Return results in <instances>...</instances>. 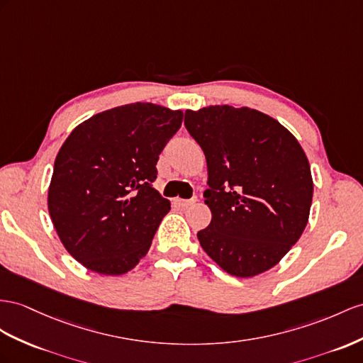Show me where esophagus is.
Returning a JSON list of instances; mask_svg holds the SVG:
<instances>
[{
    "label": "esophagus",
    "instance_id": "esophagus-1",
    "mask_svg": "<svg viewBox=\"0 0 363 363\" xmlns=\"http://www.w3.org/2000/svg\"><path fill=\"white\" fill-rule=\"evenodd\" d=\"M196 202V199H181V198H176L174 199V203L178 207H182V208H187L189 206H191V203Z\"/></svg>",
    "mask_w": 363,
    "mask_h": 363
}]
</instances>
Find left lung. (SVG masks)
I'll return each instance as SVG.
<instances>
[{"label":"left lung","mask_w":363,"mask_h":363,"mask_svg":"<svg viewBox=\"0 0 363 363\" xmlns=\"http://www.w3.org/2000/svg\"><path fill=\"white\" fill-rule=\"evenodd\" d=\"M184 124L207 160L211 222L198 231L203 252L236 277L270 270L310 218L313 178L303 148L274 118L250 107L187 110Z\"/></svg>","instance_id":"obj_1"}]
</instances>
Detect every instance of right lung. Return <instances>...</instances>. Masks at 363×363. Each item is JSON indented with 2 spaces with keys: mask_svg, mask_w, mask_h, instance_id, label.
Returning a JSON list of instances; mask_svg holds the SVG:
<instances>
[{
  "mask_svg": "<svg viewBox=\"0 0 363 363\" xmlns=\"http://www.w3.org/2000/svg\"><path fill=\"white\" fill-rule=\"evenodd\" d=\"M182 118L135 102L93 115L61 145L48 207L62 245L87 270L119 276L147 255L170 210L152 185L156 162Z\"/></svg>",
  "mask_w": 363,
  "mask_h": 363,
  "instance_id": "add662e5",
  "label": "right lung"
}]
</instances>
